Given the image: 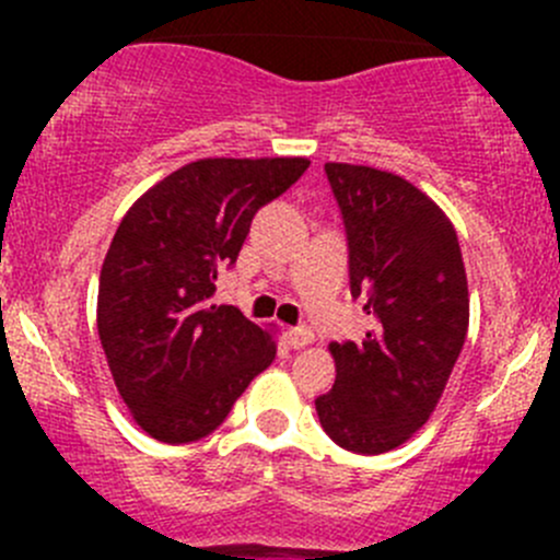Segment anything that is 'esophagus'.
<instances>
[{
	"mask_svg": "<svg viewBox=\"0 0 560 560\" xmlns=\"http://www.w3.org/2000/svg\"><path fill=\"white\" fill-rule=\"evenodd\" d=\"M312 341H314L312 327L301 325V327H290V330H287V343H290L292 349H303V347H308Z\"/></svg>",
	"mask_w": 560,
	"mask_h": 560,
	"instance_id": "obj_1",
	"label": "esophagus"
}]
</instances>
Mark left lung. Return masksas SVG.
Wrapping results in <instances>:
<instances>
[{
    "label": "left lung",
    "instance_id": "8db88e82",
    "mask_svg": "<svg viewBox=\"0 0 560 560\" xmlns=\"http://www.w3.org/2000/svg\"><path fill=\"white\" fill-rule=\"evenodd\" d=\"M349 246V290L374 330L332 341L336 385L314 400L327 436L380 455L436 409L468 330V284L453 222L409 180L327 162Z\"/></svg>",
    "mask_w": 560,
    "mask_h": 560
}]
</instances>
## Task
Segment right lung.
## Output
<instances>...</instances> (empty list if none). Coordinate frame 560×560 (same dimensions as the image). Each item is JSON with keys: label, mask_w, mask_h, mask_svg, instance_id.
I'll list each match as a JSON object with an SVG mask.
<instances>
[{"label": "right lung", "mask_w": 560, "mask_h": 560, "mask_svg": "<svg viewBox=\"0 0 560 560\" xmlns=\"http://www.w3.org/2000/svg\"><path fill=\"white\" fill-rule=\"evenodd\" d=\"M306 167L303 156L189 162L118 224L100 270L97 330L118 395L156 442L186 444L217 431L273 363V336L211 298L254 213Z\"/></svg>", "instance_id": "add662e5"}]
</instances>
